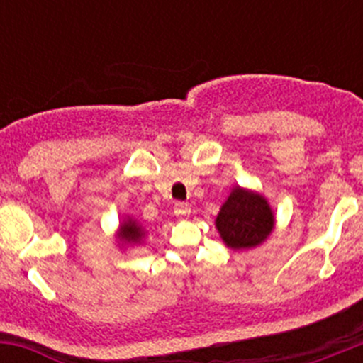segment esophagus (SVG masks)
Masks as SVG:
<instances>
[{
    "label": "esophagus",
    "mask_w": 363,
    "mask_h": 363,
    "mask_svg": "<svg viewBox=\"0 0 363 363\" xmlns=\"http://www.w3.org/2000/svg\"><path fill=\"white\" fill-rule=\"evenodd\" d=\"M189 212H191V208H189L188 203H177L174 207V214L177 216V218H188Z\"/></svg>",
    "instance_id": "34e87169"
}]
</instances>
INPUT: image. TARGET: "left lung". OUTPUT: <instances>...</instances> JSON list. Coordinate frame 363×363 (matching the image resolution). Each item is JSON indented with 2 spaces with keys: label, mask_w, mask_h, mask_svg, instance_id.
Listing matches in <instances>:
<instances>
[{
  "label": "left lung",
  "mask_w": 363,
  "mask_h": 363,
  "mask_svg": "<svg viewBox=\"0 0 363 363\" xmlns=\"http://www.w3.org/2000/svg\"><path fill=\"white\" fill-rule=\"evenodd\" d=\"M214 225L226 247L247 251L269 239L276 228V216L262 193L235 186L219 208Z\"/></svg>",
  "instance_id": "obj_1"
}]
</instances>
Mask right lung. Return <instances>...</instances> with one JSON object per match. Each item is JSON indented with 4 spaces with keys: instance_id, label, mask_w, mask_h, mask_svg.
I'll return each mask as SVG.
<instances>
[{
    "instance_id": "1",
    "label": "right lung",
    "mask_w": 363,
    "mask_h": 363,
    "mask_svg": "<svg viewBox=\"0 0 363 363\" xmlns=\"http://www.w3.org/2000/svg\"><path fill=\"white\" fill-rule=\"evenodd\" d=\"M147 237V230L138 223L133 216H124L123 221H119L116 232V242L121 250L131 246H140Z\"/></svg>"
}]
</instances>
